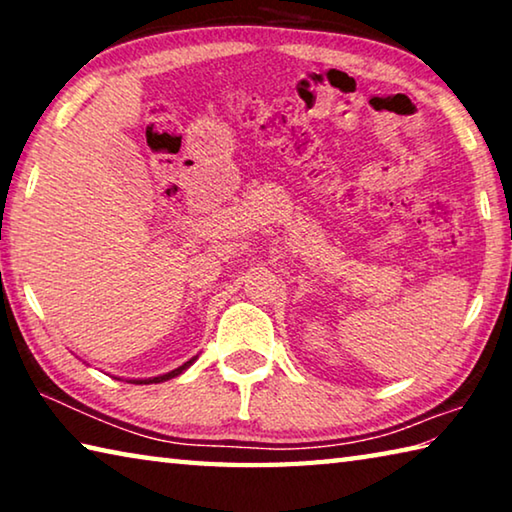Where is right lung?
<instances>
[{
    "label": "right lung",
    "mask_w": 512,
    "mask_h": 512,
    "mask_svg": "<svg viewBox=\"0 0 512 512\" xmlns=\"http://www.w3.org/2000/svg\"><path fill=\"white\" fill-rule=\"evenodd\" d=\"M198 357H192L189 361H185L183 366H178V368H173L171 372H164V375H158V377H146V379H126L128 384H160V381H167V379H173V377H178V375H183V372L192 366V363L196 361ZM115 379H121V377H115Z\"/></svg>",
    "instance_id": "add662e5"
}]
</instances>
